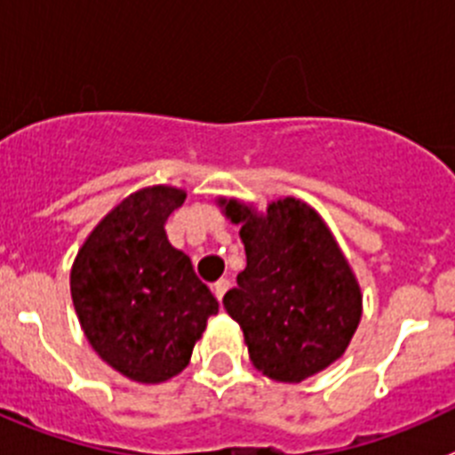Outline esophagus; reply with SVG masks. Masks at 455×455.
<instances>
[{"mask_svg":"<svg viewBox=\"0 0 455 455\" xmlns=\"http://www.w3.org/2000/svg\"><path fill=\"white\" fill-rule=\"evenodd\" d=\"M214 296L219 300H223V296H225V291H228V289H230V280H228V277H220L219 283H214Z\"/></svg>","mask_w":455,"mask_h":455,"instance_id":"34e87169","label":"esophagus"}]
</instances>
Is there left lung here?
Here are the masks:
<instances>
[{"label": "left lung", "mask_w": 455, "mask_h": 455, "mask_svg": "<svg viewBox=\"0 0 455 455\" xmlns=\"http://www.w3.org/2000/svg\"><path fill=\"white\" fill-rule=\"evenodd\" d=\"M241 225L246 268L225 293L241 325L251 363L280 383H300L344 355L360 316L363 293L328 225L309 204L275 200L259 214L239 200H220Z\"/></svg>", "instance_id": "1"}]
</instances>
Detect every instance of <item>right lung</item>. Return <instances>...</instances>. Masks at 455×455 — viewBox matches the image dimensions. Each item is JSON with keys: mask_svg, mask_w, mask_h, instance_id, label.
Instances as JSON below:
<instances>
[{"mask_svg": "<svg viewBox=\"0 0 455 455\" xmlns=\"http://www.w3.org/2000/svg\"><path fill=\"white\" fill-rule=\"evenodd\" d=\"M187 193L148 187L114 207L88 235L70 271L72 303L84 335L108 367L136 383H164L191 360L219 312L166 220Z\"/></svg>", "mask_w": 455, "mask_h": 455, "instance_id": "right-lung-1", "label": "right lung"}]
</instances>
